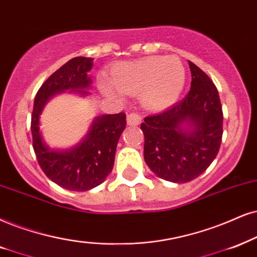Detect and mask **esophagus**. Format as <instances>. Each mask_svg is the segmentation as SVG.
Returning <instances> with one entry per match:
<instances>
[{
	"instance_id": "34e87169",
	"label": "esophagus",
	"mask_w": 257,
	"mask_h": 257,
	"mask_svg": "<svg viewBox=\"0 0 257 257\" xmlns=\"http://www.w3.org/2000/svg\"><path fill=\"white\" fill-rule=\"evenodd\" d=\"M126 123L128 125H139L141 123V116L135 112H131L126 115Z\"/></svg>"
}]
</instances>
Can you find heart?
Instances as JSON below:
<instances>
[{
	"label": "heart",
	"mask_w": 257,
	"mask_h": 257,
	"mask_svg": "<svg viewBox=\"0 0 257 257\" xmlns=\"http://www.w3.org/2000/svg\"><path fill=\"white\" fill-rule=\"evenodd\" d=\"M186 71L175 56L148 57L118 64L112 79L102 76L99 89L110 97L140 95L142 105L149 110H161L174 104L183 92Z\"/></svg>",
	"instance_id": "obj_1"
}]
</instances>
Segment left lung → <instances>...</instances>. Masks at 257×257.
I'll return each instance as SVG.
<instances>
[{
	"label": "left lung",
	"instance_id": "left-lung-1",
	"mask_svg": "<svg viewBox=\"0 0 257 257\" xmlns=\"http://www.w3.org/2000/svg\"><path fill=\"white\" fill-rule=\"evenodd\" d=\"M191 89L183 100L141 124L146 164L161 179L184 184L206 171L218 154L223 111L218 91L197 65L188 61Z\"/></svg>",
	"mask_w": 257,
	"mask_h": 257
}]
</instances>
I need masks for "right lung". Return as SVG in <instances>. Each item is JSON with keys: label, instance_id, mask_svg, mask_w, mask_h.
I'll return each mask as SVG.
<instances>
[{"label": "right lung", "instance_id": "1", "mask_svg": "<svg viewBox=\"0 0 257 257\" xmlns=\"http://www.w3.org/2000/svg\"><path fill=\"white\" fill-rule=\"evenodd\" d=\"M92 58L76 57L63 65L42 84L34 99L31 131L33 148L41 170L47 178L70 191H89L98 186L112 171L117 142L124 131L125 113L100 115L93 118L87 134L70 149H54L46 145L40 132L44 106L58 93L70 91L85 97L92 79Z\"/></svg>", "mask_w": 257, "mask_h": 257}]
</instances>
